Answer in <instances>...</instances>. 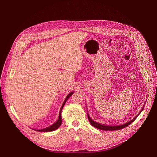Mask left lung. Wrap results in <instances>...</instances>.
<instances>
[{
    "label": "left lung",
    "mask_w": 157,
    "mask_h": 157,
    "mask_svg": "<svg viewBox=\"0 0 157 157\" xmlns=\"http://www.w3.org/2000/svg\"><path fill=\"white\" fill-rule=\"evenodd\" d=\"M144 106H145V105H144L143 108L142 109V110H140L139 114H138V115H137V116H136L135 117H134V118H133L132 120H131L130 121H129V122H127V123H125V124H124L121 125H113V126H112V125H105L100 124H99V123H98V122L94 121L93 120H92V119H91V117H89V116L88 114H87V117H88L89 121V122H90V124H91L93 126H94V127H96V128H98V129L103 130H117L122 129V128H124L127 127L128 125H129L130 124H132L134 121H135V120L137 119V117L139 116V115L140 114V113H141V112L142 111V110H143L144 108Z\"/></svg>",
    "instance_id": "obj_1"
}]
</instances>
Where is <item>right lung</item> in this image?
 I'll return each mask as SVG.
<instances>
[{
    "instance_id": "1",
    "label": "right lung",
    "mask_w": 157,
    "mask_h": 157,
    "mask_svg": "<svg viewBox=\"0 0 157 157\" xmlns=\"http://www.w3.org/2000/svg\"><path fill=\"white\" fill-rule=\"evenodd\" d=\"M74 92H71L69 94H68V96H66V98H65V100L63 102V105L61 107V109H60V111H59V117H58V119L57 120V121L54 123L53 125H52L51 126L48 127H47L45 128H43V129H40V130H35L36 131H38V132H51V131H53V130H55L56 129H57L61 125V122H62V118H61V111H62V109L64 107V104L66 103V102L67 101V100H68L69 99V98L73 94Z\"/></svg>"
}]
</instances>
